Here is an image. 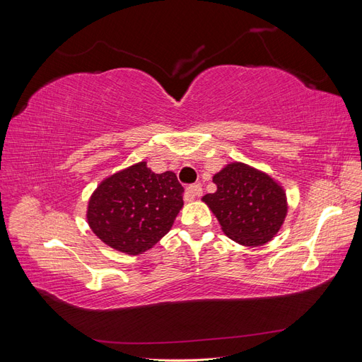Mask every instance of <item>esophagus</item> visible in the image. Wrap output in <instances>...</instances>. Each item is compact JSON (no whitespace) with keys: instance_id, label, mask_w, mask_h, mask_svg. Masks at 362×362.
<instances>
[{"instance_id":"34e87169","label":"esophagus","mask_w":362,"mask_h":362,"mask_svg":"<svg viewBox=\"0 0 362 362\" xmlns=\"http://www.w3.org/2000/svg\"><path fill=\"white\" fill-rule=\"evenodd\" d=\"M201 194H202L201 185L199 184H192V185H189L187 189H185L184 198H185V201H193L194 198H199Z\"/></svg>"}]
</instances>
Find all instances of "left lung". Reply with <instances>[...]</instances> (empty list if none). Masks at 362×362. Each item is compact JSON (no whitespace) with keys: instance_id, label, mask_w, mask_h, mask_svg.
I'll return each instance as SVG.
<instances>
[{"instance_id":"1","label":"left lung","mask_w":362,"mask_h":362,"mask_svg":"<svg viewBox=\"0 0 362 362\" xmlns=\"http://www.w3.org/2000/svg\"><path fill=\"white\" fill-rule=\"evenodd\" d=\"M217 190L202 201L222 231L243 246H261L275 237L287 216L282 185L266 172L234 161L213 177Z\"/></svg>"}]
</instances>
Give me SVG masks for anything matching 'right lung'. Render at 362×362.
I'll return each mask as SVG.
<instances>
[{
  "label": "right lung",
  "mask_w": 362,
  "mask_h": 362,
  "mask_svg": "<svg viewBox=\"0 0 362 362\" xmlns=\"http://www.w3.org/2000/svg\"><path fill=\"white\" fill-rule=\"evenodd\" d=\"M182 193L173 172L156 173L140 161L100 182L87 204V223L107 246L140 255L170 231Z\"/></svg>",
  "instance_id": "right-lung-1"
}]
</instances>
